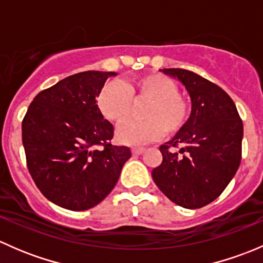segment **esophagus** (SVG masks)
I'll return each instance as SVG.
<instances>
[{
  "label": "esophagus",
  "instance_id": "34e87169",
  "mask_svg": "<svg viewBox=\"0 0 263 263\" xmlns=\"http://www.w3.org/2000/svg\"><path fill=\"white\" fill-rule=\"evenodd\" d=\"M144 151V147H132V154H134V155H140V154H142Z\"/></svg>",
  "mask_w": 263,
  "mask_h": 263
}]
</instances>
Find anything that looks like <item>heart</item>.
<instances>
[{
    "instance_id": "obj_1",
    "label": "heart",
    "mask_w": 263,
    "mask_h": 263,
    "mask_svg": "<svg viewBox=\"0 0 263 263\" xmlns=\"http://www.w3.org/2000/svg\"><path fill=\"white\" fill-rule=\"evenodd\" d=\"M176 81L160 73H148L122 82H108L98 91L95 103L100 115L112 123H122L132 112V103L147 100L141 121L122 124L117 139L124 145H145L176 135L187 123L191 103L178 91Z\"/></svg>"
}]
</instances>
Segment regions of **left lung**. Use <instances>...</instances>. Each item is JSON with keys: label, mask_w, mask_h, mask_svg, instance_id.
I'll list each match as a JSON object with an SVG mask.
<instances>
[{"label": "left lung", "mask_w": 263, "mask_h": 263, "mask_svg": "<svg viewBox=\"0 0 263 263\" xmlns=\"http://www.w3.org/2000/svg\"><path fill=\"white\" fill-rule=\"evenodd\" d=\"M163 72L184 85L192 112L181 131L159 147L163 161L151 176L174 203L200 209L221 195L239 168L243 122L232 98L216 84L183 68Z\"/></svg>", "instance_id": "1"}]
</instances>
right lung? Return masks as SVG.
Returning a JSON list of instances; mask_svg holds the SVG:
<instances>
[{
	"instance_id": "add662e5",
	"label": "right lung",
	"mask_w": 263,
	"mask_h": 263,
	"mask_svg": "<svg viewBox=\"0 0 263 263\" xmlns=\"http://www.w3.org/2000/svg\"><path fill=\"white\" fill-rule=\"evenodd\" d=\"M113 75L85 71L68 76L39 92L23 119L29 173L44 197L67 210L102 202L131 158L129 147L112 145L113 124L95 103Z\"/></svg>"
}]
</instances>
